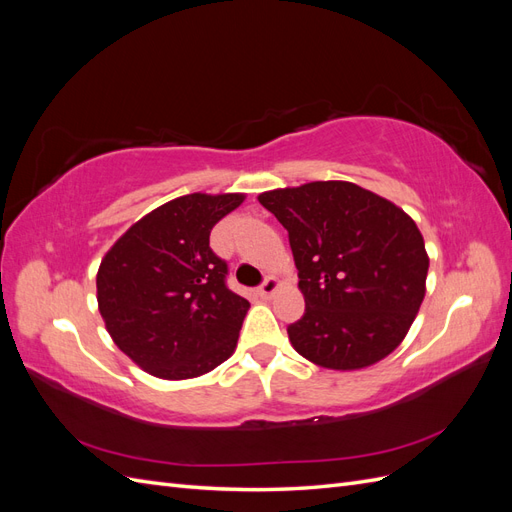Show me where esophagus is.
Returning <instances> with one entry per match:
<instances>
[{
    "instance_id": "obj_1",
    "label": "esophagus",
    "mask_w": 512,
    "mask_h": 512,
    "mask_svg": "<svg viewBox=\"0 0 512 512\" xmlns=\"http://www.w3.org/2000/svg\"><path fill=\"white\" fill-rule=\"evenodd\" d=\"M280 286H282V282L277 280V277H273V275H271V277H267L265 282H262V286L258 288V294H260L262 299H271L273 294H275L277 290H280Z\"/></svg>"
}]
</instances>
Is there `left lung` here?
Instances as JSON below:
<instances>
[{"label":"left lung","mask_w":512,"mask_h":512,"mask_svg":"<svg viewBox=\"0 0 512 512\" xmlns=\"http://www.w3.org/2000/svg\"><path fill=\"white\" fill-rule=\"evenodd\" d=\"M288 230L305 314L288 327L314 365L354 371L389 356L425 299L429 256L410 215L350 181L262 192Z\"/></svg>","instance_id":"left-lung-1"}]
</instances>
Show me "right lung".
Masks as SVG:
<instances>
[{"instance_id": "obj_1", "label": "right lung", "mask_w": 512, "mask_h": 512, "mask_svg": "<svg viewBox=\"0 0 512 512\" xmlns=\"http://www.w3.org/2000/svg\"><path fill=\"white\" fill-rule=\"evenodd\" d=\"M245 194L194 192L132 224L100 262L98 309L117 348L151 376H203L235 352L250 309L226 286L213 226Z\"/></svg>"}]
</instances>
